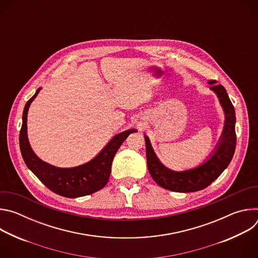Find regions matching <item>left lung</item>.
<instances>
[{"label": "left lung", "instance_id": "1", "mask_svg": "<svg viewBox=\"0 0 258 258\" xmlns=\"http://www.w3.org/2000/svg\"><path fill=\"white\" fill-rule=\"evenodd\" d=\"M215 83L216 82L214 80L209 82V84L213 85L211 90L216 93L220 104L224 107L226 113V124L222 142H220L214 155L208 161L194 169L181 172L172 171L166 168L158 160L152 149L148 137L145 136L148 170L158 185L166 190L181 193L203 190L222 174L234 156L237 142L235 131V108L229 98L226 89L222 85H215Z\"/></svg>", "mask_w": 258, "mask_h": 258}]
</instances>
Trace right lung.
Returning <instances> with one entry per match:
<instances>
[{"instance_id":"right-lung-1","label":"right lung","mask_w":258,"mask_h":258,"mask_svg":"<svg viewBox=\"0 0 258 258\" xmlns=\"http://www.w3.org/2000/svg\"><path fill=\"white\" fill-rule=\"evenodd\" d=\"M41 88L26 102L22 126L19 134V145L23 160L27 167L52 192L67 198H77L93 194L107 183L113 158L124 140L136 130H128L116 135L102 152L92 161L73 168H59L42 161L31 150L26 134L27 111L31 101L39 94Z\"/></svg>"}]
</instances>
